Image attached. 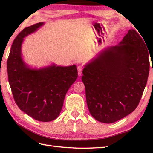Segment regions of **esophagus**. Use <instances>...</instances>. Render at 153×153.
Wrapping results in <instances>:
<instances>
[{"label": "esophagus", "instance_id": "esophagus-1", "mask_svg": "<svg viewBox=\"0 0 153 153\" xmlns=\"http://www.w3.org/2000/svg\"><path fill=\"white\" fill-rule=\"evenodd\" d=\"M82 71H83V67L82 66H79L77 67V71H78V76H81L82 74Z\"/></svg>", "mask_w": 153, "mask_h": 153}]
</instances>
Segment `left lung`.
I'll return each instance as SVG.
<instances>
[{"label": "left lung", "mask_w": 153, "mask_h": 153, "mask_svg": "<svg viewBox=\"0 0 153 153\" xmlns=\"http://www.w3.org/2000/svg\"><path fill=\"white\" fill-rule=\"evenodd\" d=\"M141 37L129 30L118 45L100 51L83 68L87 105L100 122L118 121L139 105L150 66L147 46Z\"/></svg>", "instance_id": "8db88e82"}]
</instances>
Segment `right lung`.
<instances>
[{"label": "right lung", "instance_id": "1", "mask_svg": "<svg viewBox=\"0 0 153 153\" xmlns=\"http://www.w3.org/2000/svg\"><path fill=\"white\" fill-rule=\"evenodd\" d=\"M44 25L37 23L24 29L16 37L7 60L8 82L18 106L23 112L40 122H50L59 116L70 86L76 82V65L56 64L31 68L22 56L24 38Z\"/></svg>", "mask_w": 153, "mask_h": 153}]
</instances>
